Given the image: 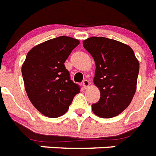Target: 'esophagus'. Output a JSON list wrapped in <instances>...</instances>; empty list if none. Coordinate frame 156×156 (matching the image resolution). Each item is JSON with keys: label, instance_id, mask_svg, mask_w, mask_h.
Masks as SVG:
<instances>
[{"label": "esophagus", "instance_id": "34e87169", "mask_svg": "<svg viewBox=\"0 0 156 156\" xmlns=\"http://www.w3.org/2000/svg\"><path fill=\"white\" fill-rule=\"evenodd\" d=\"M82 84H83L84 88H88V86H89L90 83H89V81H88V80H83V82H82Z\"/></svg>", "mask_w": 156, "mask_h": 156}]
</instances>
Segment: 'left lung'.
<instances>
[{"label": "left lung", "instance_id": "8db88e82", "mask_svg": "<svg viewBox=\"0 0 156 156\" xmlns=\"http://www.w3.org/2000/svg\"><path fill=\"white\" fill-rule=\"evenodd\" d=\"M83 46L96 63L93 82L101 98L92 105L98 117L109 118L120 114L128 107L136 91L139 63L133 50L118 41L91 37Z\"/></svg>", "mask_w": 156, "mask_h": 156}]
</instances>
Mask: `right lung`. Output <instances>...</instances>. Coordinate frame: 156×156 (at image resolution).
I'll return each instance as SVG.
<instances>
[{
	"mask_svg": "<svg viewBox=\"0 0 156 156\" xmlns=\"http://www.w3.org/2000/svg\"><path fill=\"white\" fill-rule=\"evenodd\" d=\"M80 41L60 36L37 45L22 64L25 89L32 105L42 114L58 118L68 111L80 88L70 78L64 63Z\"/></svg>",
	"mask_w": 156,
	"mask_h": 156,
	"instance_id": "right-lung-1",
	"label": "right lung"
}]
</instances>
